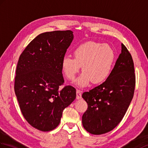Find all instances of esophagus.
Here are the masks:
<instances>
[{
  "mask_svg": "<svg viewBox=\"0 0 148 148\" xmlns=\"http://www.w3.org/2000/svg\"><path fill=\"white\" fill-rule=\"evenodd\" d=\"M76 98L77 99H79L81 98V91L80 90L76 91Z\"/></svg>",
  "mask_w": 148,
  "mask_h": 148,
  "instance_id": "esophagus-1",
  "label": "esophagus"
}]
</instances>
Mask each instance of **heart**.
Instances as JSON below:
<instances>
[{"label": "heart", "instance_id": "b5f03b06", "mask_svg": "<svg viewBox=\"0 0 148 148\" xmlns=\"http://www.w3.org/2000/svg\"><path fill=\"white\" fill-rule=\"evenodd\" d=\"M74 57L64 56L61 67L66 77L73 80L82 66V73L75 81L78 87L87 86L105 81L110 75L115 60V53L107 44L89 41L79 45L73 50Z\"/></svg>", "mask_w": 148, "mask_h": 148}]
</instances>
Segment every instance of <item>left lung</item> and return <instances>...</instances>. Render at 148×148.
<instances>
[{
  "label": "left lung",
  "instance_id": "obj_1",
  "mask_svg": "<svg viewBox=\"0 0 148 148\" xmlns=\"http://www.w3.org/2000/svg\"><path fill=\"white\" fill-rule=\"evenodd\" d=\"M121 46V53L108 78L82 95L88 106L82 116V125L92 134H103L114 129L133 98L136 84L133 60L124 45Z\"/></svg>",
  "mask_w": 148,
  "mask_h": 148
}]
</instances>
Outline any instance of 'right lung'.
Listing matches in <instances>:
<instances>
[{"mask_svg":"<svg viewBox=\"0 0 148 148\" xmlns=\"http://www.w3.org/2000/svg\"><path fill=\"white\" fill-rule=\"evenodd\" d=\"M74 39L71 30L38 35L21 55L14 91L24 117L41 131H50L60 122L64 110L76 97L75 89L63 84L61 63Z\"/></svg>","mask_w":148,"mask_h":148,"instance_id":"obj_1","label":"right lung"}]
</instances>
